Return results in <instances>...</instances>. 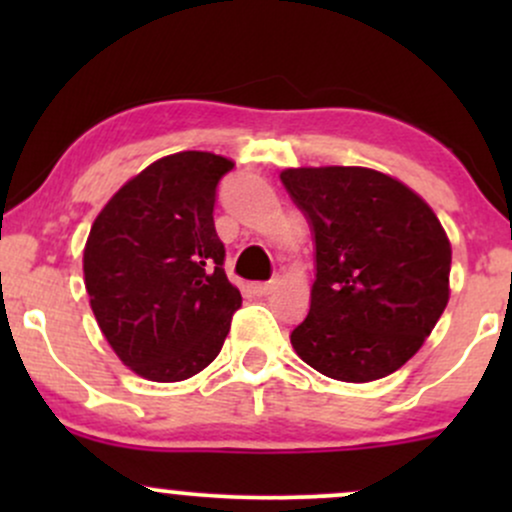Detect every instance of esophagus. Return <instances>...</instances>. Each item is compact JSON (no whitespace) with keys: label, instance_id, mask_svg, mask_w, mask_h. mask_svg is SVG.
Segmentation results:
<instances>
[{"label":"esophagus","instance_id":"34e87169","mask_svg":"<svg viewBox=\"0 0 512 512\" xmlns=\"http://www.w3.org/2000/svg\"><path fill=\"white\" fill-rule=\"evenodd\" d=\"M272 286H274V281H255V284H250L248 289L252 296H267V293L272 291Z\"/></svg>","mask_w":512,"mask_h":512}]
</instances>
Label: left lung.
Here are the masks:
<instances>
[{
    "label": "left lung",
    "instance_id": "left-lung-1",
    "mask_svg": "<svg viewBox=\"0 0 512 512\" xmlns=\"http://www.w3.org/2000/svg\"><path fill=\"white\" fill-rule=\"evenodd\" d=\"M310 223V313L296 354L327 378L370 383L402 368L450 298V240L407 185L370 168H289L279 175Z\"/></svg>",
    "mask_w": 512,
    "mask_h": 512
}]
</instances>
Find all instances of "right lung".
Returning a JSON list of instances; mask_svg holds the SVG:
<instances>
[{
  "mask_svg": "<svg viewBox=\"0 0 512 512\" xmlns=\"http://www.w3.org/2000/svg\"><path fill=\"white\" fill-rule=\"evenodd\" d=\"M231 168L207 151L158 158L88 233L91 310L120 361L146 380L178 383L207 368L243 303L214 228L216 187Z\"/></svg>",
  "mask_w": 512,
  "mask_h": 512,
  "instance_id": "obj_1",
  "label": "right lung"
}]
</instances>
